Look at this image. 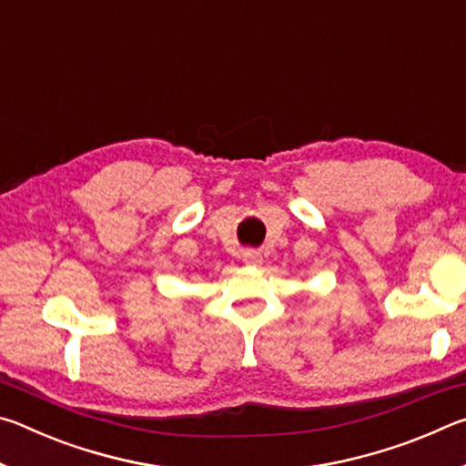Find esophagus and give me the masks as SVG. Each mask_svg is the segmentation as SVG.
Returning a JSON list of instances; mask_svg holds the SVG:
<instances>
[{"label": "esophagus", "instance_id": "obj_1", "mask_svg": "<svg viewBox=\"0 0 466 466\" xmlns=\"http://www.w3.org/2000/svg\"><path fill=\"white\" fill-rule=\"evenodd\" d=\"M242 258H244V263H248V265H261V261H263V257L258 255L257 250H247L242 255Z\"/></svg>", "mask_w": 466, "mask_h": 466}]
</instances>
